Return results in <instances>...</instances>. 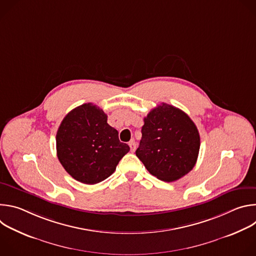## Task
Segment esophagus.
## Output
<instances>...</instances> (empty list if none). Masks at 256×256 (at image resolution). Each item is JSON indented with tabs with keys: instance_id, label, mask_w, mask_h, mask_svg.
<instances>
[{
	"instance_id": "34e87169",
	"label": "esophagus",
	"mask_w": 256,
	"mask_h": 256,
	"mask_svg": "<svg viewBox=\"0 0 256 256\" xmlns=\"http://www.w3.org/2000/svg\"><path fill=\"white\" fill-rule=\"evenodd\" d=\"M128 146H130V152H134V150H136V142H134V140H130V142H128Z\"/></svg>"
}]
</instances>
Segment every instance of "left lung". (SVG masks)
I'll list each match as a JSON object with an SVG mask.
<instances>
[{
    "label": "left lung",
    "mask_w": 256,
    "mask_h": 256,
    "mask_svg": "<svg viewBox=\"0 0 256 256\" xmlns=\"http://www.w3.org/2000/svg\"><path fill=\"white\" fill-rule=\"evenodd\" d=\"M144 122L136 155L152 175L171 182L192 170L200 140L196 126L186 112L162 103Z\"/></svg>",
    "instance_id": "8db88e82"
}]
</instances>
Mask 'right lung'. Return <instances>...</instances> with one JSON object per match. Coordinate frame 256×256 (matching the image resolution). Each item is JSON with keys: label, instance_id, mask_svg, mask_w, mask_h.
Returning a JSON list of instances; mask_svg holds the SVG:
<instances>
[{"label": "right lung", "instance_id": "obj_1", "mask_svg": "<svg viewBox=\"0 0 256 256\" xmlns=\"http://www.w3.org/2000/svg\"><path fill=\"white\" fill-rule=\"evenodd\" d=\"M56 155L64 170L85 184L110 176L130 147L107 124L101 108L85 103L70 110L56 132Z\"/></svg>", "mask_w": 256, "mask_h": 256}]
</instances>
